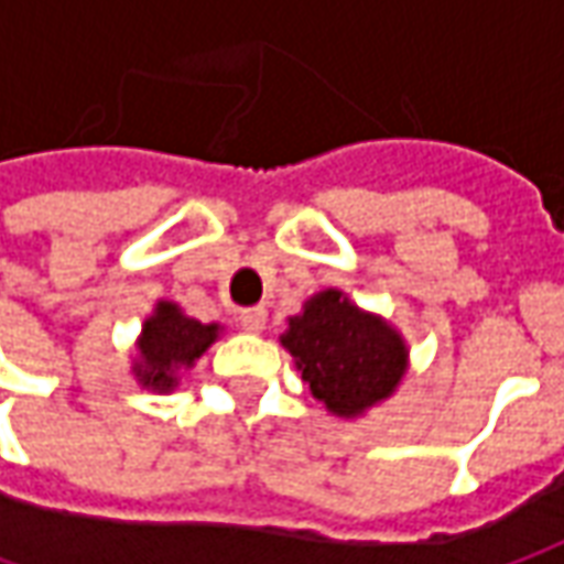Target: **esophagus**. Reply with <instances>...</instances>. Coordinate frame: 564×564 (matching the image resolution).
Listing matches in <instances>:
<instances>
[{"instance_id":"34e87169","label":"esophagus","mask_w":564,"mask_h":564,"mask_svg":"<svg viewBox=\"0 0 564 564\" xmlns=\"http://www.w3.org/2000/svg\"><path fill=\"white\" fill-rule=\"evenodd\" d=\"M237 321H240V327H243L246 334H259V330L264 327V321H268V312H264L262 305H252V308H240Z\"/></svg>"}]
</instances>
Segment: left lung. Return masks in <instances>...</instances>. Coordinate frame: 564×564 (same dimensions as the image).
I'll use <instances>...</instances> for the list:
<instances>
[{
  "label": "left lung",
  "instance_id": "8db88e82",
  "mask_svg": "<svg viewBox=\"0 0 564 564\" xmlns=\"http://www.w3.org/2000/svg\"><path fill=\"white\" fill-rule=\"evenodd\" d=\"M283 346L308 390L346 417L390 397L405 375V346L397 330L359 312L337 290L308 300L300 318H290Z\"/></svg>",
  "mask_w": 564,
  "mask_h": 564
}]
</instances>
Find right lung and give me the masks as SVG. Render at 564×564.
<instances>
[{"label": "right lung", "mask_w": 564, "mask_h": 564, "mask_svg": "<svg viewBox=\"0 0 564 564\" xmlns=\"http://www.w3.org/2000/svg\"><path fill=\"white\" fill-rule=\"evenodd\" d=\"M218 327L215 324H199L196 318H184L177 305L159 302V312L143 324V340H140V356L137 378L143 387L167 390L174 387V368L193 365L205 349L215 343Z\"/></svg>", "instance_id": "1"}]
</instances>
